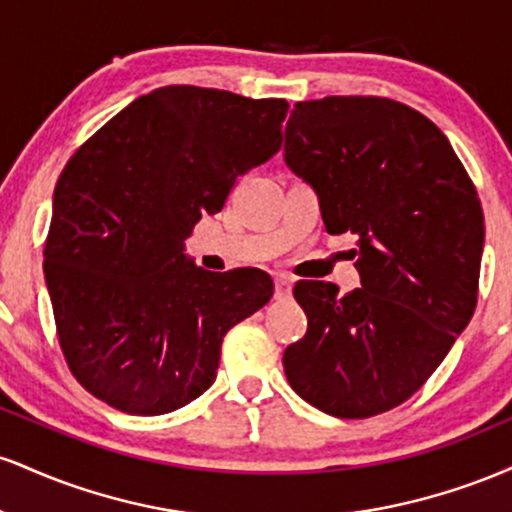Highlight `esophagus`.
Returning <instances> with one entry per match:
<instances>
[{
  "mask_svg": "<svg viewBox=\"0 0 512 512\" xmlns=\"http://www.w3.org/2000/svg\"><path fill=\"white\" fill-rule=\"evenodd\" d=\"M274 298L276 301H289L291 298V279L289 276L279 274L274 279Z\"/></svg>",
  "mask_w": 512,
  "mask_h": 512,
  "instance_id": "34e87169",
  "label": "esophagus"
}]
</instances>
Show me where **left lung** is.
I'll return each instance as SVG.
<instances>
[{
    "instance_id": "obj_1",
    "label": "left lung",
    "mask_w": 512,
    "mask_h": 512,
    "mask_svg": "<svg viewBox=\"0 0 512 512\" xmlns=\"http://www.w3.org/2000/svg\"><path fill=\"white\" fill-rule=\"evenodd\" d=\"M284 158L320 199L327 233H354L361 289L298 281L308 332L286 346L289 385L339 419L399 407L477 308L484 211L440 129L378 96L296 103Z\"/></svg>"
}]
</instances>
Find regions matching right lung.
<instances>
[{"label": "right lung", "mask_w": 512, "mask_h": 512, "mask_svg": "<svg viewBox=\"0 0 512 512\" xmlns=\"http://www.w3.org/2000/svg\"><path fill=\"white\" fill-rule=\"evenodd\" d=\"M284 98L163 86L74 151L45 240L57 339L93 397L168 414L214 383L226 332L269 303L262 269L204 272L182 248L238 175L281 149Z\"/></svg>", "instance_id": "right-lung-1"}]
</instances>
